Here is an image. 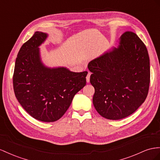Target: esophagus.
Masks as SVG:
<instances>
[{
	"label": "esophagus",
	"mask_w": 160,
	"mask_h": 160,
	"mask_svg": "<svg viewBox=\"0 0 160 160\" xmlns=\"http://www.w3.org/2000/svg\"><path fill=\"white\" fill-rule=\"evenodd\" d=\"M90 75H91V73L89 72L87 77H86V81H87V83H89V79H90Z\"/></svg>",
	"instance_id": "obj_1"
}]
</instances>
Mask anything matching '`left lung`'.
<instances>
[{"instance_id": "left-lung-1", "label": "left lung", "mask_w": 160, "mask_h": 160, "mask_svg": "<svg viewBox=\"0 0 160 160\" xmlns=\"http://www.w3.org/2000/svg\"><path fill=\"white\" fill-rule=\"evenodd\" d=\"M95 89L93 103L103 118L119 120L134 113L148 96L150 65L144 43L125 32L120 45L88 64Z\"/></svg>"}]
</instances>
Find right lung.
Segmentation results:
<instances>
[{
    "label": "right lung",
    "mask_w": 160,
    "mask_h": 160,
    "mask_svg": "<svg viewBox=\"0 0 160 160\" xmlns=\"http://www.w3.org/2000/svg\"><path fill=\"white\" fill-rule=\"evenodd\" d=\"M47 34L36 32L21 47L15 60L12 83L24 110L36 120L57 121L67 112L75 95L86 85L88 71L49 68L40 61L38 46Z\"/></svg>",
    "instance_id": "add662e5"
}]
</instances>
